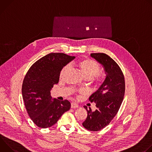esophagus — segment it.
Wrapping results in <instances>:
<instances>
[{
  "label": "esophagus",
  "instance_id": "obj_1",
  "mask_svg": "<svg viewBox=\"0 0 152 152\" xmlns=\"http://www.w3.org/2000/svg\"><path fill=\"white\" fill-rule=\"evenodd\" d=\"M77 107H78V104L76 103H75V102L71 103V107L72 108H76Z\"/></svg>",
  "mask_w": 152,
  "mask_h": 152
}]
</instances>
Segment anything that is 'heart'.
<instances>
[{
	"instance_id": "obj_1",
	"label": "heart",
	"mask_w": 152,
	"mask_h": 152,
	"mask_svg": "<svg viewBox=\"0 0 152 152\" xmlns=\"http://www.w3.org/2000/svg\"><path fill=\"white\" fill-rule=\"evenodd\" d=\"M77 66L80 69L82 73L86 79H91L96 83H100L104 80L105 73L100 70L99 64L91 59H84L77 62ZM69 65L64 66L60 72L59 77L61 79L67 72Z\"/></svg>"
}]
</instances>
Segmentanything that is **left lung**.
I'll return each instance as SVG.
<instances>
[{
    "label": "left lung",
    "instance_id": "left-lung-1",
    "mask_svg": "<svg viewBox=\"0 0 152 152\" xmlns=\"http://www.w3.org/2000/svg\"><path fill=\"white\" fill-rule=\"evenodd\" d=\"M91 56L103 65L106 77L99 90L89 98L94 102L97 110L87 111L83 126L90 131H99L109 124L117 114L125 93V80L122 70L117 62L103 53H91Z\"/></svg>",
    "mask_w": 152,
    "mask_h": 152
}]
</instances>
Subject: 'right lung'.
Listing matches in <instances>:
<instances>
[{"label":"right lung","instance_id":"1","mask_svg":"<svg viewBox=\"0 0 152 152\" xmlns=\"http://www.w3.org/2000/svg\"><path fill=\"white\" fill-rule=\"evenodd\" d=\"M75 58L63 53H49L33 64L26 74L23 99L28 115L38 127L52 126L70 109L69 100L52 99L50 91L58 83L62 69Z\"/></svg>","mask_w":152,"mask_h":152}]
</instances>
